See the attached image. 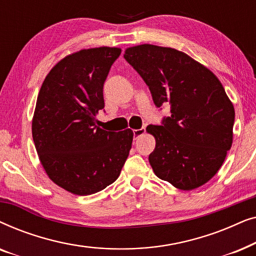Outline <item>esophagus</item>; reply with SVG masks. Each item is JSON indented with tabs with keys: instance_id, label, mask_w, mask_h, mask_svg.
<instances>
[{
	"instance_id": "obj_1",
	"label": "esophagus",
	"mask_w": 256,
	"mask_h": 256,
	"mask_svg": "<svg viewBox=\"0 0 256 256\" xmlns=\"http://www.w3.org/2000/svg\"><path fill=\"white\" fill-rule=\"evenodd\" d=\"M134 132V138H138L140 136L143 135L146 132V128H141V129H135V130H132Z\"/></svg>"
}]
</instances>
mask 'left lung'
I'll use <instances>...</instances> for the list:
<instances>
[{
    "instance_id": "8db88e82",
    "label": "left lung",
    "mask_w": 256,
    "mask_h": 256,
    "mask_svg": "<svg viewBox=\"0 0 256 256\" xmlns=\"http://www.w3.org/2000/svg\"><path fill=\"white\" fill-rule=\"evenodd\" d=\"M124 57L148 85L156 106H171L162 126L146 127L156 140L149 155L154 172L184 191L208 183L233 142L236 112L220 80L172 48L136 45L126 48Z\"/></svg>"
}]
</instances>
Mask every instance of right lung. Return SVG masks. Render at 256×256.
<instances>
[{
    "instance_id": "obj_1",
    "label": "right lung",
    "mask_w": 256,
    "mask_h": 256,
    "mask_svg": "<svg viewBox=\"0 0 256 256\" xmlns=\"http://www.w3.org/2000/svg\"><path fill=\"white\" fill-rule=\"evenodd\" d=\"M120 48H84L59 60L45 76L32 118V138L48 178L73 194L104 190L120 176L132 148V129L96 126L104 82Z\"/></svg>"
}]
</instances>
